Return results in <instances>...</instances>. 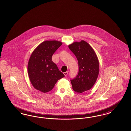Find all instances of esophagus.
I'll return each mask as SVG.
<instances>
[{
	"label": "esophagus",
	"mask_w": 131,
	"mask_h": 131,
	"mask_svg": "<svg viewBox=\"0 0 131 131\" xmlns=\"http://www.w3.org/2000/svg\"><path fill=\"white\" fill-rule=\"evenodd\" d=\"M68 74V71H66L64 73V75H65V77H67V75Z\"/></svg>",
	"instance_id": "obj_1"
}]
</instances>
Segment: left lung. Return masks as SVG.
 Here are the masks:
<instances>
[{"label": "left lung", "instance_id": "left-lung-1", "mask_svg": "<svg viewBox=\"0 0 131 131\" xmlns=\"http://www.w3.org/2000/svg\"><path fill=\"white\" fill-rule=\"evenodd\" d=\"M69 48L77 57L79 64V73L71 80L73 89L81 93L90 90L94 85L99 73V63L92 48L86 42H75Z\"/></svg>", "mask_w": 131, "mask_h": 131}]
</instances>
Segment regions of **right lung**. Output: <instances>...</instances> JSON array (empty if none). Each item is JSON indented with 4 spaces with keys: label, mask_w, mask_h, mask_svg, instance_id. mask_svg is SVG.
Listing matches in <instances>:
<instances>
[{
    "label": "right lung",
    "mask_w": 131,
    "mask_h": 131,
    "mask_svg": "<svg viewBox=\"0 0 131 131\" xmlns=\"http://www.w3.org/2000/svg\"><path fill=\"white\" fill-rule=\"evenodd\" d=\"M62 44L56 40L44 41L30 57L27 66L30 81L33 87L43 93L52 90L57 81L65 77L51 59Z\"/></svg>",
    "instance_id": "add662e5"
}]
</instances>
